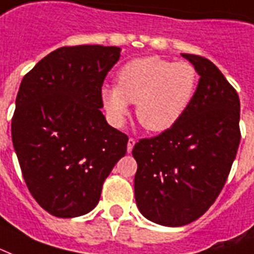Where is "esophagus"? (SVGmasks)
Masks as SVG:
<instances>
[{
    "label": "esophagus",
    "instance_id": "1",
    "mask_svg": "<svg viewBox=\"0 0 254 254\" xmlns=\"http://www.w3.org/2000/svg\"><path fill=\"white\" fill-rule=\"evenodd\" d=\"M134 144H136V140L134 138H129L127 140V153H130V152L133 151V146H134Z\"/></svg>",
    "mask_w": 254,
    "mask_h": 254
}]
</instances>
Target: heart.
<instances>
[{
	"mask_svg": "<svg viewBox=\"0 0 254 254\" xmlns=\"http://www.w3.org/2000/svg\"><path fill=\"white\" fill-rule=\"evenodd\" d=\"M198 83V71L189 62L149 56L127 62L118 71L117 86L103 84L101 98L114 125H121L129 103H136L138 122L146 130L160 133L185 116Z\"/></svg>",
	"mask_w": 254,
	"mask_h": 254,
	"instance_id": "heart-1",
	"label": "heart"
}]
</instances>
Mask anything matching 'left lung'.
<instances>
[{
	"label": "left lung",
	"mask_w": 254,
	"mask_h": 254,
	"mask_svg": "<svg viewBox=\"0 0 254 254\" xmlns=\"http://www.w3.org/2000/svg\"><path fill=\"white\" fill-rule=\"evenodd\" d=\"M199 83L179 122L133 148L134 196L140 213L161 226L178 227L202 217L226 183L240 145V98L218 67L182 54Z\"/></svg>",
	"instance_id": "8db88e82"
}]
</instances>
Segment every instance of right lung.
I'll return each mask as SVG.
<instances>
[{"mask_svg": "<svg viewBox=\"0 0 254 254\" xmlns=\"http://www.w3.org/2000/svg\"><path fill=\"white\" fill-rule=\"evenodd\" d=\"M121 48L62 47L21 80L12 141L33 198L59 218L90 213L105 179L127 153V136L99 109L105 76Z\"/></svg>", "mask_w": 254, "mask_h": 254, "instance_id": "add662e5", "label": "right lung"}]
</instances>
